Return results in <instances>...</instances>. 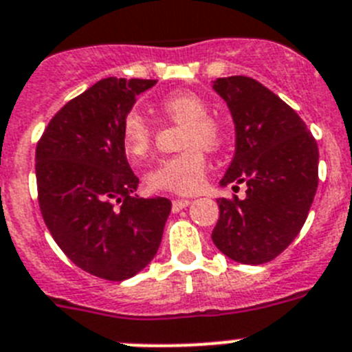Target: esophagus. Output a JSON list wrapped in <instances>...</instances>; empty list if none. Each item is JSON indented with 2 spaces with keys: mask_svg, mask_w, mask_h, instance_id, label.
<instances>
[{
  "mask_svg": "<svg viewBox=\"0 0 352 352\" xmlns=\"http://www.w3.org/2000/svg\"><path fill=\"white\" fill-rule=\"evenodd\" d=\"M191 205V199H186V198H180V199H173V204H172V210L173 212H180L182 208L189 207Z\"/></svg>",
  "mask_w": 352,
  "mask_h": 352,
  "instance_id": "esophagus-1",
  "label": "esophagus"
}]
</instances>
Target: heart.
Returning a JSON list of instances; mask_svg holds the SVG:
<instances>
[{
	"mask_svg": "<svg viewBox=\"0 0 352 352\" xmlns=\"http://www.w3.org/2000/svg\"><path fill=\"white\" fill-rule=\"evenodd\" d=\"M161 109L175 122H184L179 147L182 153L164 157L147 175L154 191L192 195L201 189L207 173L205 151H215L223 142V126L208 113L207 101L192 91H175L161 100ZM121 138L133 160H144L153 151L154 128L138 110H129L122 119Z\"/></svg>",
	"mask_w": 352,
	"mask_h": 352,
	"instance_id": "obj_1",
	"label": "heart"
}]
</instances>
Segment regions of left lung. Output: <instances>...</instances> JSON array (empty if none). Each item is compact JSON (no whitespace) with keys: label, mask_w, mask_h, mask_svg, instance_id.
I'll return each instance as SVG.
<instances>
[{"label":"left lung","mask_w":352,"mask_h":352,"mask_svg":"<svg viewBox=\"0 0 352 352\" xmlns=\"http://www.w3.org/2000/svg\"><path fill=\"white\" fill-rule=\"evenodd\" d=\"M214 91L235 122V156L221 186L245 184V198H219L212 240L243 265L277 258L302 230L318 189V142L277 94L243 75L217 78Z\"/></svg>","instance_id":"obj_1"}]
</instances>
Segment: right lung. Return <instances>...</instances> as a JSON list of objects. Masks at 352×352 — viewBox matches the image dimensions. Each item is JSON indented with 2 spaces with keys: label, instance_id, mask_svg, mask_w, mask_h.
<instances>
[{
  "label": "right lung",
  "instance_id": "add662e5",
  "mask_svg": "<svg viewBox=\"0 0 352 352\" xmlns=\"http://www.w3.org/2000/svg\"><path fill=\"white\" fill-rule=\"evenodd\" d=\"M156 80L109 77L69 100L36 145L38 204L50 235L91 275L124 280L153 261L168 198L133 195L121 124L137 96Z\"/></svg>",
  "mask_w": 352,
  "mask_h": 352
}]
</instances>
